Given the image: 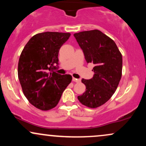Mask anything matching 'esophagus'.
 <instances>
[{
	"label": "esophagus",
	"instance_id": "34e87169",
	"mask_svg": "<svg viewBox=\"0 0 146 146\" xmlns=\"http://www.w3.org/2000/svg\"><path fill=\"white\" fill-rule=\"evenodd\" d=\"M72 80H73V82H80L81 81V80H80V79H77V78H73Z\"/></svg>",
	"mask_w": 146,
	"mask_h": 146
}]
</instances>
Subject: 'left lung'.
Returning a JSON list of instances; mask_svg holds the SVG:
<instances>
[{
	"label": "left lung",
	"mask_w": 146,
	"mask_h": 146,
	"mask_svg": "<svg viewBox=\"0 0 146 146\" xmlns=\"http://www.w3.org/2000/svg\"><path fill=\"white\" fill-rule=\"evenodd\" d=\"M87 63H92L94 75L82 80L86 91L78 97L80 103L98 108L110 100L116 90L122 72V56L111 38L99 30L74 33Z\"/></svg>",
	"instance_id": "left-lung-1"
}]
</instances>
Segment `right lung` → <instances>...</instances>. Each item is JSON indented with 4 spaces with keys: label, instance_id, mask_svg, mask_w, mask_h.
Instances as JSON below:
<instances>
[{
    "label": "right lung",
    "instance_id": "1",
    "mask_svg": "<svg viewBox=\"0 0 146 146\" xmlns=\"http://www.w3.org/2000/svg\"><path fill=\"white\" fill-rule=\"evenodd\" d=\"M69 33L44 32L33 36L20 56L18 75L22 89L31 104L48 110L56 106L65 88L71 82L70 75H60L58 53L69 38Z\"/></svg>",
    "mask_w": 146,
    "mask_h": 146
}]
</instances>
